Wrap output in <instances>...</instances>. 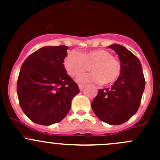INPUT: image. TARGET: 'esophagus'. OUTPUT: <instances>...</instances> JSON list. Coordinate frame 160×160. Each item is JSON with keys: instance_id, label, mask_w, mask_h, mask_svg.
I'll return each instance as SVG.
<instances>
[{"instance_id": "obj_1", "label": "esophagus", "mask_w": 160, "mask_h": 160, "mask_svg": "<svg viewBox=\"0 0 160 160\" xmlns=\"http://www.w3.org/2000/svg\"><path fill=\"white\" fill-rule=\"evenodd\" d=\"M85 86L84 85H82V84H79V89H80V90H83V89H84Z\"/></svg>"}]
</instances>
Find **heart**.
<instances>
[{"label":"heart","mask_w":160,"mask_h":160,"mask_svg":"<svg viewBox=\"0 0 160 160\" xmlns=\"http://www.w3.org/2000/svg\"><path fill=\"white\" fill-rule=\"evenodd\" d=\"M64 67L71 77H77L87 70L92 72L82 74L77 77L79 83H94L108 85L114 83L121 75L122 67L117 59L108 51L93 49L78 53L71 51L63 62Z\"/></svg>","instance_id":"1"}]
</instances>
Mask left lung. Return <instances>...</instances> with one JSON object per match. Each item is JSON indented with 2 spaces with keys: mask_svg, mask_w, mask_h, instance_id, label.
Here are the masks:
<instances>
[{
  "mask_svg": "<svg viewBox=\"0 0 160 160\" xmlns=\"http://www.w3.org/2000/svg\"><path fill=\"white\" fill-rule=\"evenodd\" d=\"M121 62V75L111 88L100 89L91 103L97 117L105 123L118 125L128 121L138 111L145 81L139 59L123 46L112 44Z\"/></svg>",
  "mask_w": 160,
  "mask_h": 160,
  "instance_id": "8db88e82",
  "label": "left lung"
}]
</instances>
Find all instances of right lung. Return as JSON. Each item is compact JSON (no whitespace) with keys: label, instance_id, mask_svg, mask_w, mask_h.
Instances as JSON below:
<instances>
[{"label":"right lung","instance_id":"right-lung-1","mask_svg":"<svg viewBox=\"0 0 160 160\" xmlns=\"http://www.w3.org/2000/svg\"><path fill=\"white\" fill-rule=\"evenodd\" d=\"M68 46H44L34 52L21 67L17 83L19 104L35 123L50 125L62 121L80 92L67 73Z\"/></svg>","mask_w":160,"mask_h":160}]
</instances>
